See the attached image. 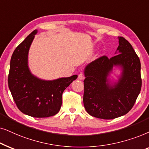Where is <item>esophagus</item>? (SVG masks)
<instances>
[{"instance_id": "34e87169", "label": "esophagus", "mask_w": 149, "mask_h": 149, "mask_svg": "<svg viewBox=\"0 0 149 149\" xmlns=\"http://www.w3.org/2000/svg\"><path fill=\"white\" fill-rule=\"evenodd\" d=\"M83 79H84V75H83V73H80V74L78 75V80H83Z\"/></svg>"}]
</instances>
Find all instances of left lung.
<instances>
[{
	"instance_id": "obj_1",
	"label": "left lung",
	"mask_w": 149,
	"mask_h": 149,
	"mask_svg": "<svg viewBox=\"0 0 149 149\" xmlns=\"http://www.w3.org/2000/svg\"><path fill=\"white\" fill-rule=\"evenodd\" d=\"M114 56H102L85 67L83 97L86 112L94 117L113 119L130 112L142 86L140 59L132 45L118 37ZM118 71V79L110 78Z\"/></svg>"
}]
</instances>
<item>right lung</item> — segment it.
Wrapping results in <instances>:
<instances>
[{
    "label": "right lung",
    "instance_id": "obj_1",
    "mask_svg": "<svg viewBox=\"0 0 149 149\" xmlns=\"http://www.w3.org/2000/svg\"><path fill=\"white\" fill-rule=\"evenodd\" d=\"M37 32H32L13 52L8 84L13 100L22 112L33 117L45 118L59 112L63 91L78 76L47 80L32 73L29 66V52Z\"/></svg>",
    "mask_w": 149,
    "mask_h": 149
}]
</instances>
